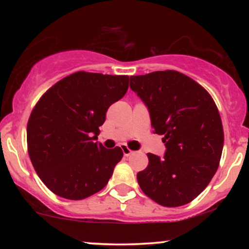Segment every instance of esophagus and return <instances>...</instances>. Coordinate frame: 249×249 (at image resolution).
Here are the masks:
<instances>
[{
    "label": "esophagus",
    "mask_w": 249,
    "mask_h": 249,
    "mask_svg": "<svg viewBox=\"0 0 249 249\" xmlns=\"http://www.w3.org/2000/svg\"><path fill=\"white\" fill-rule=\"evenodd\" d=\"M122 150H123V153H124L125 157H128V156H130V154H132V151H131L127 146H125V145H123Z\"/></svg>",
    "instance_id": "34e87169"
}]
</instances>
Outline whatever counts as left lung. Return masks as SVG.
<instances>
[{"instance_id":"1","label":"left lung","mask_w":249,"mask_h":249,"mask_svg":"<svg viewBox=\"0 0 249 249\" xmlns=\"http://www.w3.org/2000/svg\"><path fill=\"white\" fill-rule=\"evenodd\" d=\"M130 88L147 107L153 132L164 136L166 147L161 158L147 153L148 166L137 174L139 186L161 206L186 205L219 167L224 130L218 107L201 85L178 71L131 76Z\"/></svg>"}]
</instances>
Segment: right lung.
Instances as JSON below:
<instances>
[{
  "instance_id": "obj_1",
  "label": "right lung",
  "mask_w": 249,
  "mask_h": 249,
  "mask_svg": "<svg viewBox=\"0 0 249 249\" xmlns=\"http://www.w3.org/2000/svg\"><path fill=\"white\" fill-rule=\"evenodd\" d=\"M127 89L128 76L79 71L42 96L28 122V152L51 192L82 200L105 187L123 150L105 148L97 136L107 108Z\"/></svg>"
}]
</instances>
